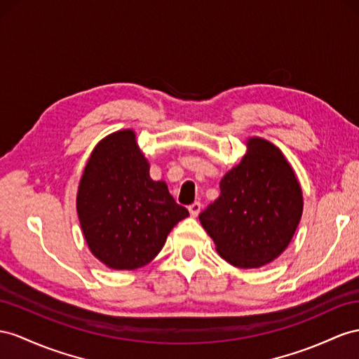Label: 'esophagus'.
<instances>
[{
	"label": "esophagus",
	"instance_id": "obj_1",
	"mask_svg": "<svg viewBox=\"0 0 359 359\" xmlns=\"http://www.w3.org/2000/svg\"><path fill=\"white\" fill-rule=\"evenodd\" d=\"M189 214H191V217H197L198 214H200V209H201V203L200 201H196V203H192L189 208Z\"/></svg>",
	"mask_w": 359,
	"mask_h": 359
}]
</instances>
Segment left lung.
Listing matches in <instances>:
<instances>
[{
    "mask_svg": "<svg viewBox=\"0 0 359 359\" xmlns=\"http://www.w3.org/2000/svg\"><path fill=\"white\" fill-rule=\"evenodd\" d=\"M241 162L219 182L222 194L198 215L218 255L259 269L285 252L303 212L300 183L279 147L253 136Z\"/></svg>",
    "mask_w": 359,
    "mask_h": 359,
    "instance_id": "obj_1",
    "label": "left lung"
}]
</instances>
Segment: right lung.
<instances>
[{
    "label": "right lung",
    "instance_id": "add662e5",
    "mask_svg": "<svg viewBox=\"0 0 359 359\" xmlns=\"http://www.w3.org/2000/svg\"><path fill=\"white\" fill-rule=\"evenodd\" d=\"M77 214L90 253L112 270L151 262L171 229L189 215L167 183L150 177L132 128L107 135L92 150L79 183Z\"/></svg>",
    "mask_w": 359,
    "mask_h": 359
}]
</instances>
